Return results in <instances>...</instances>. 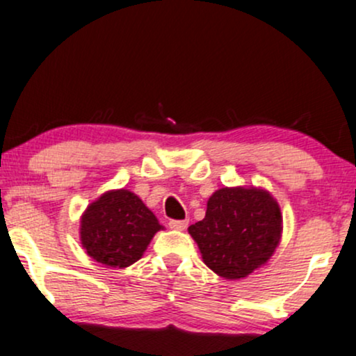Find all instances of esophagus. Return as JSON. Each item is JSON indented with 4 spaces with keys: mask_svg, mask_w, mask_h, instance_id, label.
I'll use <instances>...</instances> for the list:
<instances>
[{
    "mask_svg": "<svg viewBox=\"0 0 356 356\" xmlns=\"http://www.w3.org/2000/svg\"><path fill=\"white\" fill-rule=\"evenodd\" d=\"M168 227L171 229H179V232H183L188 227V220H170Z\"/></svg>",
    "mask_w": 356,
    "mask_h": 356,
    "instance_id": "34e87169",
    "label": "esophagus"
}]
</instances>
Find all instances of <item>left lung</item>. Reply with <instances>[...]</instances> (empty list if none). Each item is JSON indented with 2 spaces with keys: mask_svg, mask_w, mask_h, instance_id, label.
<instances>
[{
  "mask_svg": "<svg viewBox=\"0 0 356 356\" xmlns=\"http://www.w3.org/2000/svg\"><path fill=\"white\" fill-rule=\"evenodd\" d=\"M282 211L261 188H220L207 215L188 228L204 265L225 280L248 277L270 260L282 238Z\"/></svg>",
  "mask_w": 356,
  "mask_h": 356,
  "instance_id": "1",
  "label": "left lung"
}]
</instances>
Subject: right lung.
Instances as JSON below:
<instances>
[{
	"label": "right lung",
	"mask_w": 356,
	"mask_h": 356,
	"mask_svg": "<svg viewBox=\"0 0 356 356\" xmlns=\"http://www.w3.org/2000/svg\"><path fill=\"white\" fill-rule=\"evenodd\" d=\"M161 228L140 196L121 188L88 204L79 225V240L93 260L111 268H127L143 257Z\"/></svg>",
	"instance_id": "add662e5"
}]
</instances>
